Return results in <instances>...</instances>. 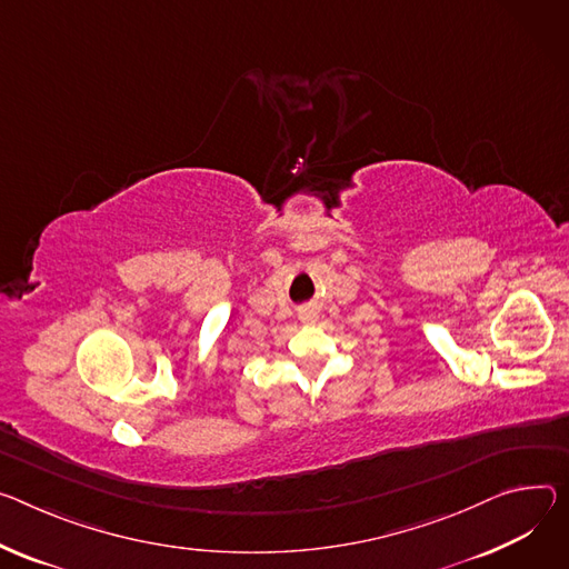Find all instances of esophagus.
Wrapping results in <instances>:
<instances>
[{
    "label": "esophagus",
    "mask_w": 569,
    "mask_h": 569,
    "mask_svg": "<svg viewBox=\"0 0 569 569\" xmlns=\"http://www.w3.org/2000/svg\"><path fill=\"white\" fill-rule=\"evenodd\" d=\"M316 316H311V313H308V316H303V320H313Z\"/></svg>",
    "instance_id": "obj_1"
}]
</instances>
